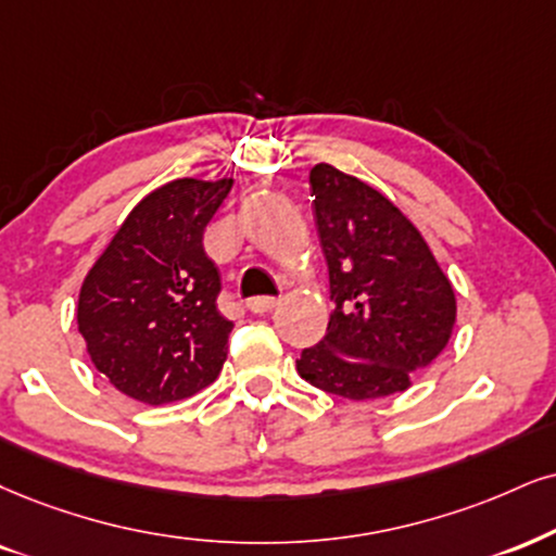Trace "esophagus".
I'll use <instances>...</instances> for the list:
<instances>
[{
    "mask_svg": "<svg viewBox=\"0 0 556 556\" xmlns=\"http://www.w3.org/2000/svg\"><path fill=\"white\" fill-rule=\"evenodd\" d=\"M278 306V299L273 296H257V299H250L247 301V309H250L252 314H267L273 312Z\"/></svg>",
    "mask_w": 556,
    "mask_h": 556,
    "instance_id": "obj_1",
    "label": "esophagus"
}]
</instances>
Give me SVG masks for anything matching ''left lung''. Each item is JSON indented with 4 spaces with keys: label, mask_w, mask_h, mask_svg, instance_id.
Segmentation results:
<instances>
[{
    "label": "left lung",
    "mask_w": 556,
    "mask_h": 556,
    "mask_svg": "<svg viewBox=\"0 0 556 556\" xmlns=\"http://www.w3.org/2000/svg\"><path fill=\"white\" fill-rule=\"evenodd\" d=\"M309 185L334 309L296 371L355 402L407 392L454 334V286L420 229L371 185L325 162Z\"/></svg>",
    "instance_id": "obj_1"
}]
</instances>
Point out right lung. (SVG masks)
Wrapping results in <instances>:
<instances>
[{"label":"right lung","instance_id":"1","mask_svg":"<svg viewBox=\"0 0 556 556\" xmlns=\"http://www.w3.org/2000/svg\"><path fill=\"white\" fill-rule=\"evenodd\" d=\"M235 177H180L134 205L89 267L77 327L94 368L136 402L188 400L216 381L231 321L216 309L218 267L203 231Z\"/></svg>","mask_w":556,"mask_h":556}]
</instances>
